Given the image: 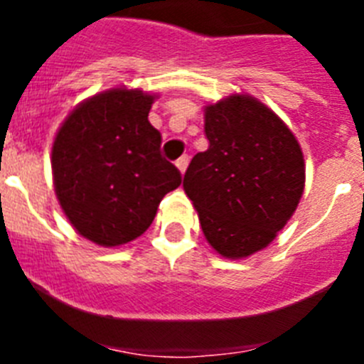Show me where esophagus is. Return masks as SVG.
I'll list each match as a JSON object with an SVG mask.
<instances>
[{
	"mask_svg": "<svg viewBox=\"0 0 364 364\" xmlns=\"http://www.w3.org/2000/svg\"><path fill=\"white\" fill-rule=\"evenodd\" d=\"M188 164H189V159L186 156V154H184V156H180V159L176 160V167H178V171L182 173V175H184L186 169H188Z\"/></svg>",
	"mask_w": 364,
	"mask_h": 364,
	"instance_id": "esophagus-1",
	"label": "esophagus"
}]
</instances>
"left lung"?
<instances>
[{
	"mask_svg": "<svg viewBox=\"0 0 364 364\" xmlns=\"http://www.w3.org/2000/svg\"><path fill=\"white\" fill-rule=\"evenodd\" d=\"M210 147L184 175V191L217 253L244 259L264 250L304 191V159L288 125L253 96L204 107Z\"/></svg>",
	"mask_w": 364,
	"mask_h": 364,
	"instance_id": "8db88e82",
	"label": "left lung"
}]
</instances>
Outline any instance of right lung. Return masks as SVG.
Wrapping results in <instances>:
<instances>
[{"label": "right lung", "instance_id": "1", "mask_svg": "<svg viewBox=\"0 0 364 364\" xmlns=\"http://www.w3.org/2000/svg\"><path fill=\"white\" fill-rule=\"evenodd\" d=\"M153 100L125 87L100 92L74 109L54 138L58 202L74 230L98 246L140 237L160 200L182 182L147 120Z\"/></svg>", "mask_w": 364, "mask_h": 364}]
</instances>
